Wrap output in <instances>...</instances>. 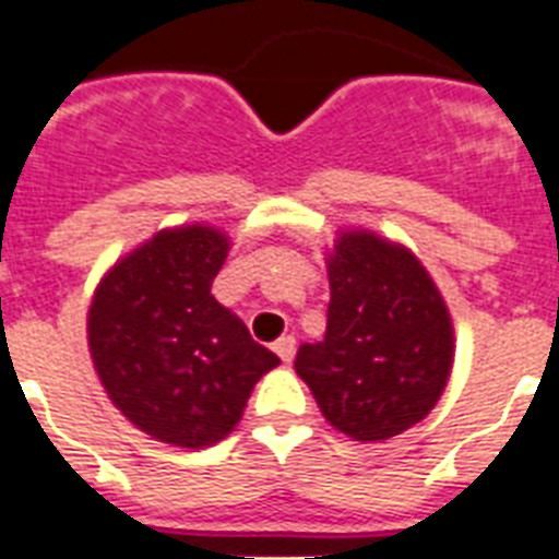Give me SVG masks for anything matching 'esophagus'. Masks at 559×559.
I'll return each mask as SVG.
<instances>
[{
	"instance_id": "1",
	"label": "esophagus",
	"mask_w": 559,
	"mask_h": 559,
	"mask_svg": "<svg viewBox=\"0 0 559 559\" xmlns=\"http://www.w3.org/2000/svg\"><path fill=\"white\" fill-rule=\"evenodd\" d=\"M275 354L281 357V362H293V357H296V336H281L275 342Z\"/></svg>"
}]
</instances>
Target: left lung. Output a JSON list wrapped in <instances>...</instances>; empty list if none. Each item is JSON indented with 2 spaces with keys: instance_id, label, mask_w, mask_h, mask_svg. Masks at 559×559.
<instances>
[{
  "instance_id": "left-lung-1",
  "label": "left lung",
  "mask_w": 559,
  "mask_h": 559,
  "mask_svg": "<svg viewBox=\"0 0 559 559\" xmlns=\"http://www.w3.org/2000/svg\"><path fill=\"white\" fill-rule=\"evenodd\" d=\"M322 342L296 354L322 415L354 441H385L424 420L452 368V322L415 254L348 231L328 258Z\"/></svg>"
}]
</instances>
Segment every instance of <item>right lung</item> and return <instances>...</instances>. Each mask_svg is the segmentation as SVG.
<instances>
[{
    "label": "right lung",
    "mask_w": 559,
    "mask_h": 559,
    "mask_svg": "<svg viewBox=\"0 0 559 559\" xmlns=\"http://www.w3.org/2000/svg\"><path fill=\"white\" fill-rule=\"evenodd\" d=\"M226 254L217 228H168L118 261L92 298L95 371L121 415L156 441H223L254 382L281 362L211 296Z\"/></svg>",
    "instance_id": "right-lung-1"
}]
</instances>
